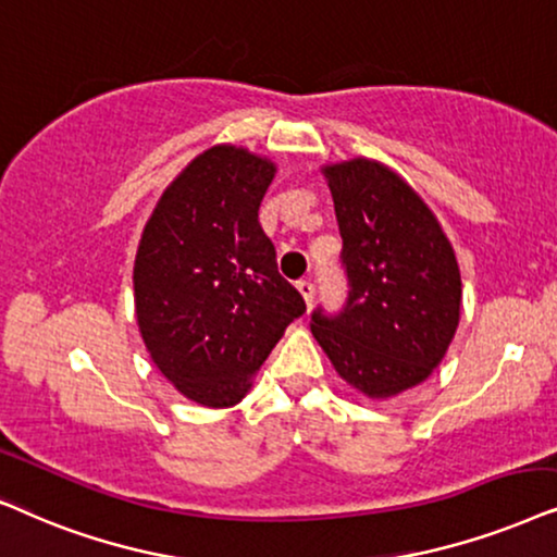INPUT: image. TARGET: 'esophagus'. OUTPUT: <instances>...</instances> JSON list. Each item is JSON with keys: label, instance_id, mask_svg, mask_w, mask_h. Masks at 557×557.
<instances>
[{"label": "esophagus", "instance_id": "esophagus-1", "mask_svg": "<svg viewBox=\"0 0 557 557\" xmlns=\"http://www.w3.org/2000/svg\"><path fill=\"white\" fill-rule=\"evenodd\" d=\"M298 290H300V295H302V300H306V306H308V308L313 306V298H315V285L310 283V280H300V283H298Z\"/></svg>", "mask_w": 557, "mask_h": 557}]
</instances>
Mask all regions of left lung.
<instances>
[{"label": "left lung", "instance_id": "8db88e82", "mask_svg": "<svg viewBox=\"0 0 557 557\" xmlns=\"http://www.w3.org/2000/svg\"><path fill=\"white\" fill-rule=\"evenodd\" d=\"M348 295L338 313L318 306L310 331L344 380L384 399L428 380L461 315V274L433 211L374 160L323 170Z\"/></svg>", "mask_w": 557, "mask_h": 557}]
</instances>
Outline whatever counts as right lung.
Instances as JSON below:
<instances>
[{
	"mask_svg": "<svg viewBox=\"0 0 557 557\" xmlns=\"http://www.w3.org/2000/svg\"><path fill=\"white\" fill-rule=\"evenodd\" d=\"M270 160L216 145L162 193L135 259L137 323L154 367L193 403L232 407L306 313L277 272L259 203Z\"/></svg>",
	"mask_w": 557,
	"mask_h": 557,
	"instance_id": "1",
	"label": "right lung"
}]
</instances>
